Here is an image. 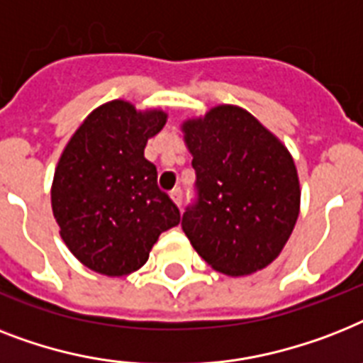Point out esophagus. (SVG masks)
<instances>
[{"instance_id":"esophagus-1","label":"esophagus","mask_w":363,"mask_h":363,"mask_svg":"<svg viewBox=\"0 0 363 363\" xmlns=\"http://www.w3.org/2000/svg\"><path fill=\"white\" fill-rule=\"evenodd\" d=\"M169 196H172L173 203H175L177 207H181V205H182V190H181V188H175V190H172V194H169Z\"/></svg>"}]
</instances>
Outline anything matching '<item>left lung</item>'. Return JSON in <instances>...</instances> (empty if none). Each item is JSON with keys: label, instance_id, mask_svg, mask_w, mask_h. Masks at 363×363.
<instances>
[{"label": "left lung", "instance_id": "obj_1", "mask_svg": "<svg viewBox=\"0 0 363 363\" xmlns=\"http://www.w3.org/2000/svg\"><path fill=\"white\" fill-rule=\"evenodd\" d=\"M197 199L181 225L218 272L244 276L284 250L300 212V182L287 147L252 113L222 104L182 123Z\"/></svg>", "mask_w": 363, "mask_h": 363}]
</instances>
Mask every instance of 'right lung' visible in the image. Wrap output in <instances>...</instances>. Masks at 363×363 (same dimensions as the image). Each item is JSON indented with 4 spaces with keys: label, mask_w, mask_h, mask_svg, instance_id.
<instances>
[{
    "label": "right lung",
    "mask_w": 363,
    "mask_h": 363,
    "mask_svg": "<svg viewBox=\"0 0 363 363\" xmlns=\"http://www.w3.org/2000/svg\"><path fill=\"white\" fill-rule=\"evenodd\" d=\"M167 113L138 111L111 100L87 115L59 158L52 211L59 235L79 263L104 276L141 268L160 233L181 212L156 184L147 140L164 128Z\"/></svg>",
    "instance_id": "add662e5"
}]
</instances>
